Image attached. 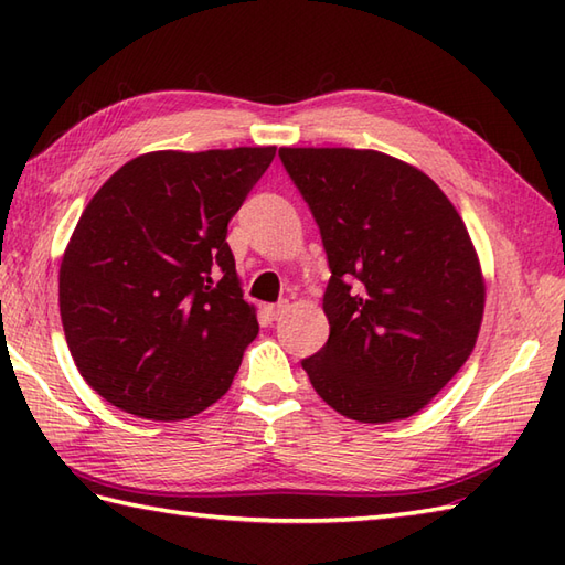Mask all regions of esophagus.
Segmentation results:
<instances>
[{
	"instance_id": "1",
	"label": "esophagus",
	"mask_w": 565,
	"mask_h": 565,
	"mask_svg": "<svg viewBox=\"0 0 565 565\" xmlns=\"http://www.w3.org/2000/svg\"><path fill=\"white\" fill-rule=\"evenodd\" d=\"M264 310H267L269 320H281L286 310H289V303H286V301H279V303H271V306H267Z\"/></svg>"
}]
</instances>
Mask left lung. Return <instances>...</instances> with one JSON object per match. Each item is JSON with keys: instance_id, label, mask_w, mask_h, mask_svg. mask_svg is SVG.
<instances>
[{"instance_id": "8db88e82", "label": "left lung", "mask_w": 565, "mask_h": 565, "mask_svg": "<svg viewBox=\"0 0 565 565\" xmlns=\"http://www.w3.org/2000/svg\"><path fill=\"white\" fill-rule=\"evenodd\" d=\"M320 227L330 338L303 359L318 395L359 423L425 407L463 366L486 286L471 237L444 191L376 150L281 148Z\"/></svg>"}]
</instances>
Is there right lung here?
I'll list each match as a JSON object with an SVG mask.
<instances>
[{
  "label": "right lung",
  "mask_w": 565,
  "mask_h": 565,
  "mask_svg": "<svg viewBox=\"0 0 565 565\" xmlns=\"http://www.w3.org/2000/svg\"><path fill=\"white\" fill-rule=\"evenodd\" d=\"M274 154L148 152L87 203L60 264V318L82 379L104 401L184 419L231 388L259 326L227 223Z\"/></svg>",
  "instance_id": "right-lung-1"
}]
</instances>
